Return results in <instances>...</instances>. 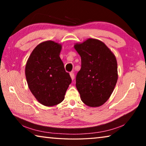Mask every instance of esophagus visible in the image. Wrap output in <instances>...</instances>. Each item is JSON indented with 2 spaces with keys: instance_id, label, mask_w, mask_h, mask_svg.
Wrapping results in <instances>:
<instances>
[{
  "instance_id": "esophagus-1",
  "label": "esophagus",
  "mask_w": 146,
  "mask_h": 146,
  "mask_svg": "<svg viewBox=\"0 0 146 146\" xmlns=\"http://www.w3.org/2000/svg\"><path fill=\"white\" fill-rule=\"evenodd\" d=\"M70 75L71 79H72V80H74V78H75V75H74V73L73 72H71L70 73Z\"/></svg>"
}]
</instances>
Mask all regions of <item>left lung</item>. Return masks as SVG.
I'll return each instance as SVG.
<instances>
[{
  "mask_svg": "<svg viewBox=\"0 0 146 146\" xmlns=\"http://www.w3.org/2000/svg\"><path fill=\"white\" fill-rule=\"evenodd\" d=\"M74 48L81 57V69L76 76L81 100L90 107H99L109 99L117 82V59L97 39L88 38Z\"/></svg>",
  "mask_w": 146,
  "mask_h": 146,
  "instance_id": "1",
  "label": "left lung"
}]
</instances>
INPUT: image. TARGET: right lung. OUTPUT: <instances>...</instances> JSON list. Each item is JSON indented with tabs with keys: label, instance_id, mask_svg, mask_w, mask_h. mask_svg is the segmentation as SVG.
<instances>
[{
	"label": "right lung",
	"instance_id": "right-lung-1",
	"mask_svg": "<svg viewBox=\"0 0 146 146\" xmlns=\"http://www.w3.org/2000/svg\"><path fill=\"white\" fill-rule=\"evenodd\" d=\"M62 45L47 40L36 46L27 61L25 75L29 89L38 102L46 106L63 101L71 83L60 58Z\"/></svg>",
	"mask_w": 146,
	"mask_h": 146
}]
</instances>
